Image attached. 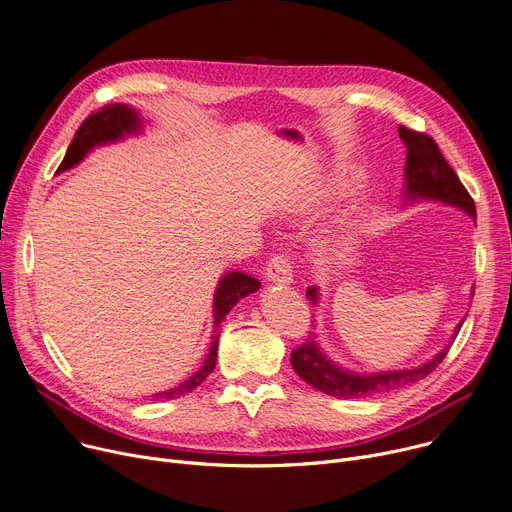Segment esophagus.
Returning <instances> with one entry per match:
<instances>
[{
    "label": "esophagus",
    "instance_id": "obj_1",
    "mask_svg": "<svg viewBox=\"0 0 512 512\" xmlns=\"http://www.w3.org/2000/svg\"><path fill=\"white\" fill-rule=\"evenodd\" d=\"M266 277L272 283H283L289 285L293 281V270L291 260L285 254H274L270 262L266 264Z\"/></svg>",
    "mask_w": 512,
    "mask_h": 512
}]
</instances>
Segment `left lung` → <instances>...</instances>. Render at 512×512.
Masks as SVG:
<instances>
[{"label": "left lung", "mask_w": 512, "mask_h": 512, "mask_svg": "<svg viewBox=\"0 0 512 512\" xmlns=\"http://www.w3.org/2000/svg\"><path fill=\"white\" fill-rule=\"evenodd\" d=\"M400 139L406 145V184H404V196L408 201H441L451 207H457L465 211L469 217L476 219V203L471 199L461 180L457 178L455 170L447 164L439 145L435 139L406 129L398 127ZM305 297L311 305H318L320 293L318 287H309L305 291ZM463 326V320L457 324L455 334L451 342L439 352L435 359H430L424 365H418L414 369H402V371H381V373H352L342 367H338L330 357H326L318 342L307 338L303 344H299L291 352V365L295 373L307 381L311 387H316L328 396L334 398H371L379 396V393L400 389L410 383H416L430 375L439 367V363L447 357V352L459 334Z\"/></svg>", "instance_id": "left-lung-1"}]
</instances>
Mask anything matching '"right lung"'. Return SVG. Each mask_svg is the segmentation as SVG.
<instances>
[{
  "label": "right lung",
  "mask_w": 512,
  "mask_h": 512,
  "mask_svg": "<svg viewBox=\"0 0 512 512\" xmlns=\"http://www.w3.org/2000/svg\"><path fill=\"white\" fill-rule=\"evenodd\" d=\"M141 131V116L137 114L135 108L127 106V104H108L102 110L90 114L88 119L82 123V127L77 129L71 145L67 147V153L63 157V162L59 166L57 172H65L73 166L80 164L84 157L96 147V145H104V143H112L119 141L125 135L131 133H139ZM260 289V281L250 277V274H244L240 270L227 272L225 277H221L217 291H215V299H213V326H215V334L207 352V359L203 363V367L196 371L192 377H188L186 381L178 383L172 389L160 391L151 396L153 400H176L180 396H186L192 389L199 387L215 369V361H217V346H219V326L225 320L227 313L231 311V307L238 303L240 299H244L246 295L254 293Z\"/></svg>",
  "instance_id": "1"
}]
</instances>
